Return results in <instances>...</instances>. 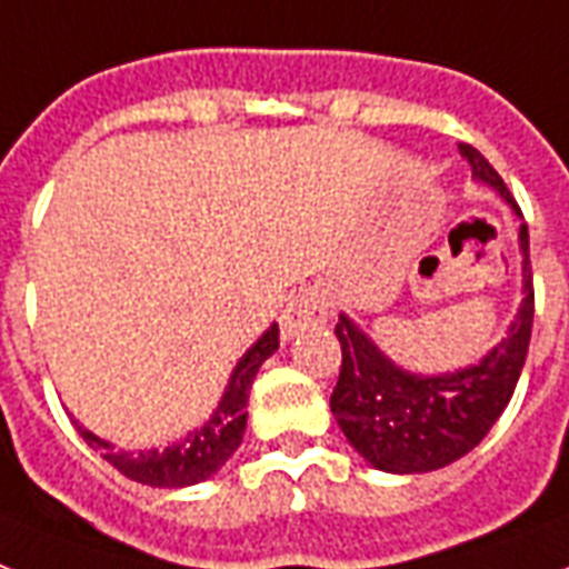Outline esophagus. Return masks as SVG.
Listing matches in <instances>:
<instances>
[{"mask_svg": "<svg viewBox=\"0 0 569 569\" xmlns=\"http://www.w3.org/2000/svg\"><path fill=\"white\" fill-rule=\"evenodd\" d=\"M325 322H328V301H325V295L316 292V289H307V292H298L289 301V307L283 310V319H280V328H283V337H295V333Z\"/></svg>", "mask_w": 569, "mask_h": 569, "instance_id": "esophagus-1", "label": "esophagus"}]
</instances>
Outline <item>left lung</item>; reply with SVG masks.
<instances>
[{
    "mask_svg": "<svg viewBox=\"0 0 569 569\" xmlns=\"http://www.w3.org/2000/svg\"><path fill=\"white\" fill-rule=\"evenodd\" d=\"M459 154L471 163L475 179L487 181L516 208L513 193L475 146L459 142ZM522 247V307L510 331L475 367L448 376H415L385 355L346 316L333 328L342 346V367L331 393V411L342 436L379 471L418 475L436 471L468 450H475L513 397L526 367L531 325H535V283L528 227L519 229Z\"/></svg>",
    "mask_w": 569,
    "mask_h": 569,
    "instance_id": "obj_1",
    "label": "left lung"
}]
</instances>
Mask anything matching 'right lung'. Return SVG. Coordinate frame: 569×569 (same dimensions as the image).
Segmentation results:
<instances>
[{
	"mask_svg": "<svg viewBox=\"0 0 569 569\" xmlns=\"http://www.w3.org/2000/svg\"><path fill=\"white\" fill-rule=\"evenodd\" d=\"M280 346V328L271 325L250 352L238 361L232 381H229L223 400L217 406L214 418L208 420L206 427L190 432L188 439L176 441L169 448L158 450H140V453H124V450H112L110 441H101L92 436L89 429H80L82 441L92 450H101L103 459L112 468H119L121 475L146 483V487H160V489H179V487H193L199 480L220 471L227 466V459L232 457L244 439L247 427V397H250V385H253L256 372L268 361Z\"/></svg>",
	"mask_w": 569,
	"mask_h": 569,
	"instance_id": "1",
	"label": "right lung"
}]
</instances>
